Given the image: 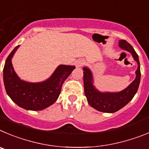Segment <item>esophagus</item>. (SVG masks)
<instances>
[{
	"instance_id": "1",
	"label": "esophagus",
	"mask_w": 149,
	"mask_h": 149,
	"mask_svg": "<svg viewBox=\"0 0 149 149\" xmlns=\"http://www.w3.org/2000/svg\"><path fill=\"white\" fill-rule=\"evenodd\" d=\"M84 64V61L83 59H81V58H80V59H78L77 61H76V62H75V65H76V66L77 67V68H79V67H81Z\"/></svg>"
}]
</instances>
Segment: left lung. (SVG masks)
I'll return each instance as SVG.
<instances>
[{
  "label": "left lung",
  "mask_w": 149,
  "mask_h": 149,
  "mask_svg": "<svg viewBox=\"0 0 149 149\" xmlns=\"http://www.w3.org/2000/svg\"><path fill=\"white\" fill-rule=\"evenodd\" d=\"M119 47L129 52L134 61L137 63V69L135 72L136 78L125 89L120 92H100L93 84V73L91 70L87 67L83 68L84 94L88 104L97 111L104 113H114L125 106L136 94L140 82L141 73L140 61L134 49L125 40H120Z\"/></svg>",
  "instance_id": "1"
}]
</instances>
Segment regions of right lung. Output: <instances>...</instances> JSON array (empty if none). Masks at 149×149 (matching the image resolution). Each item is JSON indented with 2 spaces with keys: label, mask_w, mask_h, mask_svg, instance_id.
<instances>
[{
  "label": "right lung",
  "mask_w": 149,
  "mask_h": 149,
  "mask_svg": "<svg viewBox=\"0 0 149 149\" xmlns=\"http://www.w3.org/2000/svg\"><path fill=\"white\" fill-rule=\"evenodd\" d=\"M20 45L9 55L3 68V82L8 96L18 106L30 111H41L57 100L64 81L75 66L58 65L50 77L41 82H29L21 79L14 70L12 58Z\"/></svg>",
  "instance_id": "right-lung-1"
}]
</instances>
